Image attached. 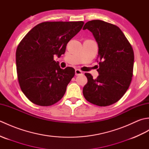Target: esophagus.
<instances>
[{"mask_svg":"<svg viewBox=\"0 0 149 149\" xmlns=\"http://www.w3.org/2000/svg\"><path fill=\"white\" fill-rule=\"evenodd\" d=\"M75 75H80L83 74V72L81 71L80 70H78V69L75 70Z\"/></svg>","mask_w":149,"mask_h":149,"instance_id":"34e87169","label":"esophagus"}]
</instances>
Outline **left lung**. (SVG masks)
<instances>
[{
  "label": "left lung",
  "mask_w": 149,
  "mask_h": 149,
  "mask_svg": "<svg viewBox=\"0 0 149 149\" xmlns=\"http://www.w3.org/2000/svg\"><path fill=\"white\" fill-rule=\"evenodd\" d=\"M93 33L99 46V76L85 73L88 83L83 93L88 102L99 106L116 102L125 93L133 75L134 51L118 27L102 20L86 22L83 30Z\"/></svg>",
  "instance_id": "1"
}]
</instances>
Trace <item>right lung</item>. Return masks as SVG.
I'll list each match as a JSON object with an SVG mask.
<instances>
[{
    "label": "right lung",
    "mask_w": 149,
    "mask_h": 149,
    "mask_svg": "<svg viewBox=\"0 0 149 149\" xmlns=\"http://www.w3.org/2000/svg\"><path fill=\"white\" fill-rule=\"evenodd\" d=\"M84 22H44L29 31L16 51L19 85L31 102L50 106L65 93L75 70L61 69L54 56L65 54L68 42L82 29Z\"/></svg>",
    "instance_id": "1"
}]
</instances>
